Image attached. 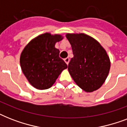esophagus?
Returning a JSON list of instances; mask_svg holds the SVG:
<instances>
[{"label":"esophagus","instance_id":"obj_1","mask_svg":"<svg viewBox=\"0 0 127 127\" xmlns=\"http://www.w3.org/2000/svg\"><path fill=\"white\" fill-rule=\"evenodd\" d=\"M69 61H70V59L68 57H66V58H65V59H64V62H65L67 64H68Z\"/></svg>","mask_w":127,"mask_h":127}]
</instances>
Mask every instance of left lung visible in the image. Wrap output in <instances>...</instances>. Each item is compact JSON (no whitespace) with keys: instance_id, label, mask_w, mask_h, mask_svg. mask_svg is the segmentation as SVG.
I'll return each mask as SVG.
<instances>
[{"instance_id":"1","label":"left lung","mask_w":127,"mask_h":127,"mask_svg":"<svg viewBox=\"0 0 127 127\" xmlns=\"http://www.w3.org/2000/svg\"><path fill=\"white\" fill-rule=\"evenodd\" d=\"M74 57L68 70L74 81L86 92H92L104 83L110 69L107 52L95 39L84 33H67Z\"/></svg>"}]
</instances>
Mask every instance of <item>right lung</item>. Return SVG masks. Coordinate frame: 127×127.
Here are the masks:
<instances>
[{"instance_id": "obj_1", "label": "right lung", "mask_w": 127, "mask_h": 127, "mask_svg": "<svg viewBox=\"0 0 127 127\" xmlns=\"http://www.w3.org/2000/svg\"><path fill=\"white\" fill-rule=\"evenodd\" d=\"M61 35L41 34L31 41L22 52L20 66L29 82L39 90L51 88L64 69L65 62L59 57L55 43L63 39Z\"/></svg>"}]
</instances>
